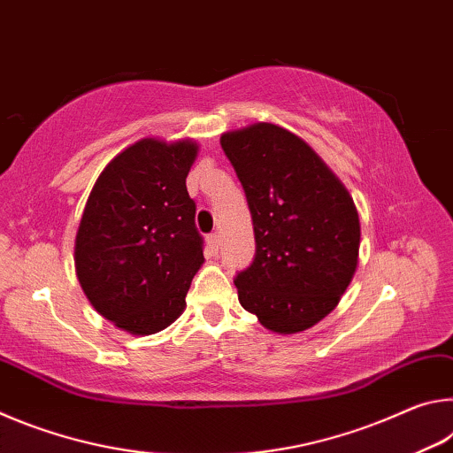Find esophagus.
Segmentation results:
<instances>
[{"mask_svg": "<svg viewBox=\"0 0 453 453\" xmlns=\"http://www.w3.org/2000/svg\"><path fill=\"white\" fill-rule=\"evenodd\" d=\"M208 245H210V250L213 251V254H216V251L219 250V235L218 234H210L208 235Z\"/></svg>", "mask_w": 453, "mask_h": 453, "instance_id": "esophagus-1", "label": "esophagus"}]
</instances>
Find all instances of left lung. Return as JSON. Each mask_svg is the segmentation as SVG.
<instances>
[{
    "mask_svg": "<svg viewBox=\"0 0 453 453\" xmlns=\"http://www.w3.org/2000/svg\"><path fill=\"white\" fill-rule=\"evenodd\" d=\"M254 221L256 257L237 273L243 310L273 334L305 332L340 303L359 256L349 191L300 135L257 121L221 134Z\"/></svg>",
    "mask_w": 453,
    "mask_h": 453,
    "instance_id": "obj_1",
    "label": "left lung"
}]
</instances>
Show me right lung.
<instances>
[{"mask_svg": "<svg viewBox=\"0 0 453 453\" xmlns=\"http://www.w3.org/2000/svg\"><path fill=\"white\" fill-rule=\"evenodd\" d=\"M194 140L143 137L104 167L75 234V273L99 316L132 335H151L186 310L203 264L196 203L186 178Z\"/></svg>", "mask_w": 453, "mask_h": 453, "instance_id": "right-lung-1", "label": "right lung"}]
</instances>
